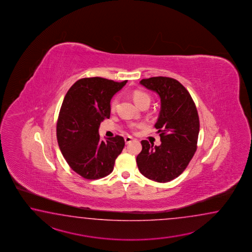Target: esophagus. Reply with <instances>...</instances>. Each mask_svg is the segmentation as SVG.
<instances>
[{
  "label": "esophagus",
  "instance_id": "1",
  "mask_svg": "<svg viewBox=\"0 0 252 252\" xmlns=\"http://www.w3.org/2000/svg\"><path fill=\"white\" fill-rule=\"evenodd\" d=\"M124 139H125L126 144H128V143H130V142H131V140L133 139V138H132V137H129V136H126V137L124 138Z\"/></svg>",
  "mask_w": 252,
  "mask_h": 252
}]
</instances>
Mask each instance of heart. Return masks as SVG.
Wrapping results in <instances>:
<instances>
[{
  "label": "heart",
  "mask_w": 252,
  "mask_h": 252,
  "mask_svg": "<svg viewBox=\"0 0 252 252\" xmlns=\"http://www.w3.org/2000/svg\"><path fill=\"white\" fill-rule=\"evenodd\" d=\"M132 98H133L134 102H136V104L141 107L143 106L144 104H150V96L144 91H141V90H135L132 92ZM117 98H113L112 100V102L110 103V107L111 110H114L116 108L117 105ZM131 127H134V125H132Z\"/></svg>",
  "instance_id": "b5f03b06"
}]
</instances>
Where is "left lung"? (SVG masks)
I'll return each instance as SVG.
<instances>
[{
	"mask_svg": "<svg viewBox=\"0 0 252 252\" xmlns=\"http://www.w3.org/2000/svg\"><path fill=\"white\" fill-rule=\"evenodd\" d=\"M140 84L160 96V113L155 127L161 145L154 147L148 140H141L137 165L150 180L169 182L185 171L197 149V109L189 92L174 78L156 76L142 79Z\"/></svg>",
	"mask_w": 252,
	"mask_h": 252,
	"instance_id": "8db88e82",
	"label": "left lung"
}]
</instances>
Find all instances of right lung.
<instances>
[{
  "instance_id": "obj_1",
  "label": "right lung",
  "mask_w": 252,
  "mask_h": 252,
  "mask_svg": "<svg viewBox=\"0 0 252 252\" xmlns=\"http://www.w3.org/2000/svg\"><path fill=\"white\" fill-rule=\"evenodd\" d=\"M126 83L85 77L76 81L64 96L57 123L58 143L70 167L86 179L111 174L124 150V137L116 135L103 141L98 128L110 118L112 97Z\"/></svg>"
}]
</instances>
